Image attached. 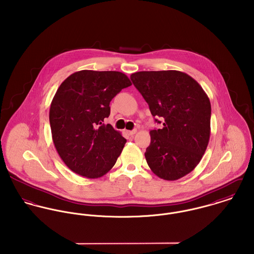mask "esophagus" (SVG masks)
Listing matches in <instances>:
<instances>
[{"label":"esophagus","instance_id":"obj_1","mask_svg":"<svg viewBox=\"0 0 254 254\" xmlns=\"http://www.w3.org/2000/svg\"><path fill=\"white\" fill-rule=\"evenodd\" d=\"M136 133H137V130H136V129H135V130H132V131H127V134H128L129 136H134Z\"/></svg>","mask_w":254,"mask_h":254}]
</instances>
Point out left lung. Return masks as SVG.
I'll use <instances>...</instances> for the list:
<instances>
[{
    "mask_svg": "<svg viewBox=\"0 0 254 254\" xmlns=\"http://www.w3.org/2000/svg\"><path fill=\"white\" fill-rule=\"evenodd\" d=\"M163 128L151 130L145 159L159 178L175 181L191 172L210 138V101L201 86L177 70L140 71L130 76ZM157 123H161L155 119Z\"/></svg>",
    "mask_w": 254,
    "mask_h": 254,
    "instance_id": "left-lung-1",
    "label": "left lung"
}]
</instances>
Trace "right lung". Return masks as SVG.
I'll return each mask as SVG.
<instances>
[{
  "instance_id": "add662e5",
  "label": "right lung",
  "mask_w": 254,
  "mask_h": 254,
  "mask_svg": "<svg viewBox=\"0 0 254 254\" xmlns=\"http://www.w3.org/2000/svg\"><path fill=\"white\" fill-rule=\"evenodd\" d=\"M131 85L119 71L81 70L59 87L50 108L52 137L74 173L96 179L114 166L126 139L104 119L109 116L110 101Z\"/></svg>"
}]
</instances>
